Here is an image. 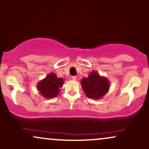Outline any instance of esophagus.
I'll return each mask as SVG.
<instances>
[{
    "label": "esophagus",
    "mask_w": 149,
    "mask_h": 149,
    "mask_svg": "<svg viewBox=\"0 0 149 149\" xmlns=\"http://www.w3.org/2000/svg\"><path fill=\"white\" fill-rule=\"evenodd\" d=\"M72 79L73 80H77V77L76 76H72Z\"/></svg>",
    "instance_id": "34e87169"
}]
</instances>
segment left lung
Wrapping results in <instances>:
<instances>
[{"label": "left lung", "instance_id": "obj_1", "mask_svg": "<svg viewBox=\"0 0 149 149\" xmlns=\"http://www.w3.org/2000/svg\"><path fill=\"white\" fill-rule=\"evenodd\" d=\"M82 88L89 98L100 100L109 90V81L107 78L101 76L96 71H92L88 78L80 80Z\"/></svg>", "mask_w": 149, "mask_h": 149}]
</instances>
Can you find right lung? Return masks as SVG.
<instances>
[{
	"label": "right lung",
	"instance_id": "add662e5",
	"mask_svg": "<svg viewBox=\"0 0 149 149\" xmlns=\"http://www.w3.org/2000/svg\"><path fill=\"white\" fill-rule=\"evenodd\" d=\"M64 83V79L57 78L54 73H50L38 83L37 88L42 96L45 98H53L57 96Z\"/></svg>",
	"mask_w": 149,
	"mask_h": 149
}]
</instances>
